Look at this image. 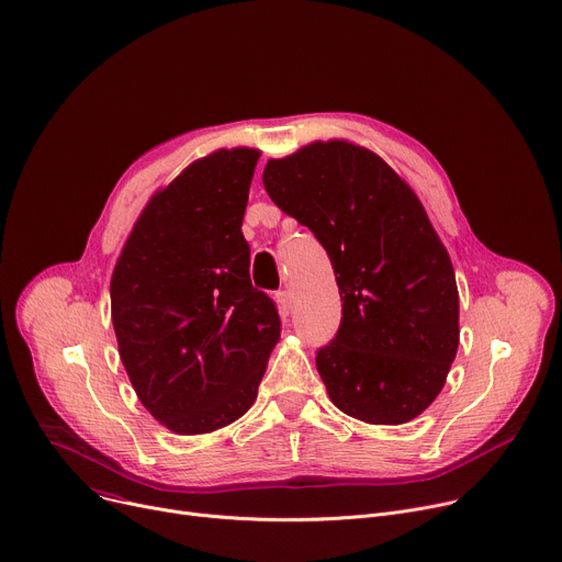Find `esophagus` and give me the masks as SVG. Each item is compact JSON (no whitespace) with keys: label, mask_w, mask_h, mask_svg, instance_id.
<instances>
[{"label":"esophagus","mask_w":562,"mask_h":562,"mask_svg":"<svg viewBox=\"0 0 562 562\" xmlns=\"http://www.w3.org/2000/svg\"><path fill=\"white\" fill-rule=\"evenodd\" d=\"M274 299H277V306H279L281 315H290L292 313V294H290V290H279L274 294Z\"/></svg>","instance_id":"1"}]
</instances>
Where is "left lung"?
Returning a JSON list of instances; mask_svg holds the SVG:
<instances>
[{
    "label": "left lung",
    "instance_id": "left-lung-1",
    "mask_svg": "<svg viewBox=\"0 0 562 562\" xmlns=\"http://www.w3.org/2000/svg\"><path fill=\"white\" fill-rule=\"evenodd\" d=\"M272 202L328 251L341 324L317 351L337 409L401 425L441 394L459 349V292L439 234L382 157L344 139L270 159Z\"/></svg>",
    "mask_w": 562,
    "mask_h": 562
}]
</instances>
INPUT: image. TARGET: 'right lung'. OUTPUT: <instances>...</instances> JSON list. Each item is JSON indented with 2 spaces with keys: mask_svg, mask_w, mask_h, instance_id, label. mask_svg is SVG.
I'll return each instance as SVG.
<instances>
[{
  "mask_svg": "<svg viewBox=\"0 0 562 562\" xmlns=\"http://www.w3.org/2000/svg\"><path fill=\"white\" fill-rule=\"evenodd\" d=\"M256 148L189 164L144 206L110 281L121 362L142 405L176 435H206L256 401L281 335L251 285L240 232Z\"/></svg>",
  "mask_w": 562,
  "mask_h": 562,
  "instance_id": "right-lung-1",
  "label": "right lung"
}]
</instances>
